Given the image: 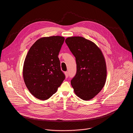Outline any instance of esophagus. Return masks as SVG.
Segmentation results:
<instances>
[{"label": "esophagus", "instance_id": "1", "mask_svg": "<svg viewBox=\"0 0 133 133\" xmlns=\"http://www.w3.org/2000/svg\"><path fill=\"white\" fill-rule=\"evenodd\" d=\"M64 74L65 75V77L67 78L69 76V73H68V72H64Z\"/></svg>", "mask_w": 133, "mask_h": 133}]
</instances>
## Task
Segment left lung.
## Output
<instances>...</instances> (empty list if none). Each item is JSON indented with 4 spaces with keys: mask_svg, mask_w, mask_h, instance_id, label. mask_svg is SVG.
Returning a JSON list of instances; mask_svg holds the SVG:
<instances>
[{
    "mask_svg": "<svg viewBox=\"0 0 133 133\" xmlns=\"http://www.w3.org/2000/svg\"><path fill=\"white\" fill-rule=\"evenodd\" d=\"M65 42L76 58L77 72L71 85L78 97L89 100L103 88L107 65L100 49L93 42L80 36L66 38Z\"/></svg>",
    "mask_w": 133,
    "mask_h": 133,
    "instance_id": "8db88e82",
    "label": "left lung"
}]
</instances>
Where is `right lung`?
Masks as SVG:
<instances>
[{
	"label": "right lung",
	"instance_id": "right-lung-1",
	"mask_svg": "<svg viewBox=\"0 0 133 133\" xmlns=\"http://www.w3.org/2000/svg\"><path fill=\"white\" fill-rule=\"evenodd\" d=\"M64 41V38L59 36L40 38L25 58L24 81L30 92L38 99L50 98L65 79L58 57Z\"/></svg>",
	"mask_w": 133,
	"mask_h": 133
}]
</instances>
